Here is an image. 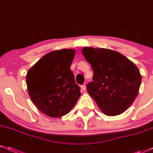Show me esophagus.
I'll return each instance as SVG.
<instances>
[{"mask_svg": "<svg viewBox=\"0 0 153 153\" xmlns=\"http://www.w3.org/2000/svg\"><path fill=\"white\" fill-rule=\"evenodd\" d=\"M80 88H81V89L82 91H85V89H86V86H85V84H83V85H82L81 86H80Z\"/></svg>", "mask_w": 153, "mask_h": 153, "instance_id": "obj_1", "label": "esophagus"}]
</instances>
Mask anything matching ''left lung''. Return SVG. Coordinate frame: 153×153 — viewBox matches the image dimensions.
<instances>
[{
  "label": "left lung",
  "mask_w": 153,
  "mask_h": 153,
  "mask_svg": "<svg viewBox=\"0 0 153 153\" xmlns=\"http://www.w3.org/2000/svg\"><path fill=\"white\" fill-rule=\"evenodd\" d=\"M82 52L94 71L93 81L86 85L90 96L107 116L125 111L136 99L141 84L137 66L111 50L84 47Z\"/></svg>",
  "instance_id": "1"
}]
</instances>
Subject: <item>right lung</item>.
Segmentation results:
<instances>
[{"instance_id":"1","label":"right lung","mask_w":153,"mask_h":153,"mask_svg":"<svg viewBox=\"0 0 153 153\" xmlns=\"http://www.w3.org/2000/svg\"><path fill=\"white\" fill-rule=\"evenodd\" d=\"M75 51L63 49L42 57L26 74V85L32 102L48 117H61L74 107L80 96L70 69Z\"/></svg>"}]
</instances>
